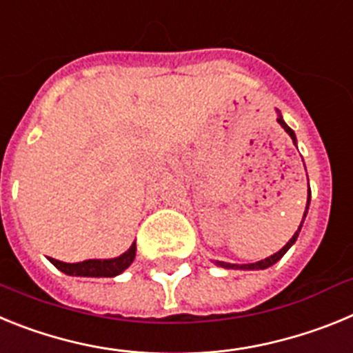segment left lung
Wrapping results in <instances>:
<instances>
[{
	"label": "left lung",
	"mask_w": 353,
	"mask_h": 353,
	"mask_svg": "<svg viewBox=\"0 0 353 353\" xmlns=\"http://www.w3.org/2000/svg\"><path fill=\"white\" fill-rule=\"evenodd\" d=\"M277 123H279V125H281L283 129H285L286 132H288V136H290V138L293 139V143H295V145H297V138H295V132H293V130L290 129L288 125H286L285 120H283V117H281V113H279V111H277ZM310 199H311V191H310V196H307V205H305L304 217H302V221H301V226H299L297 232L293 233L292 239H290L288 242H286L285 248L279 249V251H277V252H274L272 256L265 258V260H261V261H256V263H245V265L226 263V261H215V263L219 265V267H224V269H240V270H260V269H269V267H272V265L276 263V261L281 260V258L285 256V254H286V251H288V249L292 248L293 244H295V240H297L299 232H301V228H302V223H304V219H305V214H307V208H310Z\"/></svg>",
	"instance_id": "left-lung-1"
}]
</instances>
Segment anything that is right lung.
Wrapping results in <instances>:
<instances>
[{"instance_id":"add662e5","label":"right lung","mask_w":353,"mask_h":353,"mask_svg":"<svg viewBox=\"0 0 353 353\" xmlns=\"http://www.w3.org/2000/svg\"><path fill=\"white\" fill-rule=\"evenodd\" d=\"M136 258V242L127 249L123 254L111 260H84L79 263H65V261L49 258L56 269L68 276H83V277H114L121 274L129 267Z\"/></svg>"}]
</instances>
